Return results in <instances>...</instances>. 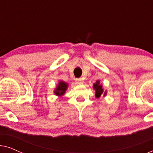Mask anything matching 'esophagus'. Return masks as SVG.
Masks as SVG:
<instances>
[{
    "label": "esophagus",
    "mask_w": 153,
    "mask_h": 153,
    "mask_svg": "<svg viewBox=\"0 0 153 153\" xmlns=\"http://www.w3.org/2000/svg\"><path fill=\"white\" fill-rule=\"evenodd\" d=\"M83 82V79H76V83H78V84H80V83H82Z\"/></svg>",
    "instance_id": "34e87169"
}]
</instances>
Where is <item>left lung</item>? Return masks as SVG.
<instances>
[{
    "label": "left lung",
    "instance_id": "left-lung-1",
    "mask_svg": "<svg viewBox=\"0 0 153 153\" xmlns=\"http://www.w3.org/2000/svg\"><path fill=\"white\" fill-rule=\"evenodd\" d=\"M93 88L95 90V97L97 98H99L102 94L105 96L106 94V92L105 91L104 93V90L102 88V85L100 83V81H97L96 83L93 84Z\"/></svg>",
    "mask_w": 153,
    "mask_h": 153
}]
</instances>
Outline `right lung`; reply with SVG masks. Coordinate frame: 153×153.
<instances>
[{"instance_id": "add662e5", "label": "right lung", "mask_w": 153, "mask_h": 153, "mask_svg": "<svg viewBox=\"0 0 153 153\" xmlns=\"http://www.w3.org/2000/svg\"><path fill=\"white\" fill-rule=\"evenodd\" d=\"M68 84L64 81H60L58 82V84L55 89L54 93L57 96H62L65 93L67 88H68Z\"/></svg>"}]
</instances>
